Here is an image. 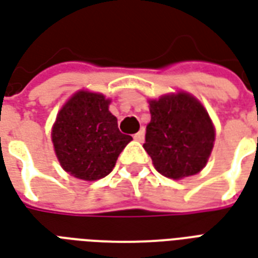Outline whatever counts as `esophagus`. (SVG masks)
Returning a JSON list of instances; mask_svg holds the SVG:
<instances>
[{
	"instance_id": "obj_1",
	"label": "esophagus",
	"mask_w": 258,
	"mask_h": 258,
	"mask_svg": "<svg viewBox=\"0 0 258 258\" xmlns=\"http://www.w3.org/2000/svg\"><path fill=\"white\" fill-rule=\"evenodd\" d=\"M134 139H135V141H138V142H144V139H145V131H144V130L138 131V133L134 135Z\"/></svg>"
}]
</instances>
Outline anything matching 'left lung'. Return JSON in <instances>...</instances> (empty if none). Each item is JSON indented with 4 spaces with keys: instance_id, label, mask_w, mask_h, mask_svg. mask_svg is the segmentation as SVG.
Returning a JSON list of instances; mask_svg holds the SVG:
<instances>
[{
    "instance_id": "left-lung-1",
    "label": "left lung",
    "mask_w": 258,
    "mask_h": 258,
    "mask_svg": "<svg viewBox=\"0 0 258 258\" xmlns=\"http://www.w3.org/2000/svg\"><path fill=\"white\" fill-rule=\"evenodd\" d=\"M148 102L152 120L144 149L157 172L173 180L201 172L216 139L215 124L201 101L179 90Z\"/></svg>"
}]
</instances>
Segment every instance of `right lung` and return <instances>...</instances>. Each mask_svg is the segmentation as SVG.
<instances>
[{
    "instance_id": "add662e5",
    "label": "right lung",
    "mask_w": 258,
    "mask_h": 258,
    "mask_svg": "<svg viewBox=\"0 0 258 258\" xmlns=\"http://www.w3.org/2000/svg\"><path fill=\"white\" fill-rule=\"evenodd\" d=\"M110 102L102 93L82 89L58 110L51 125V144L61 168L71 176L86 182L102 179L133 141L117 128Z\"/></svg>"
}]
</instances>
